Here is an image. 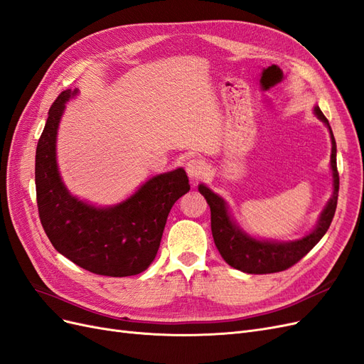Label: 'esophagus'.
<instances>
[{"label":"esophagus","instance_id":"esophagus-1","mask_svg":"<svg viewBox=\"0 0 364 364\" xmlns=\"http://www.w3.org/2000/svg\"><path fill=\"white\" fill-rule=\"evenodd\" d=\"M185 170L191 181H197L206 174V164L200 159H190L185 165Z\"/></svg>","mask_w":364,"mask_h":364}]
</instances>
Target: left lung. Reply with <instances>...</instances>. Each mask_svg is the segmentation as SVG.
Wrapping results in <instances>:
<instances>
[{
	"instance_id": "left-lung-1",
	"label": "left lung",
	"mask_w": 364,
	"mask_h": 364,
	"mask_svg": "<svg viewBox=\"0 0 364 364\" xmlns=\"http://www.w3.org/2000/svg\"><path fill=\"white\" fill-rule=\"evenodd\" d=\"M314 115L328 127L331 135V171H333V194L317 218V223L310 234L293 241L261 240L252 237L241 229L229 213V206L223 197L209 190L205 183L199 185V191L211 208V230L214 243L220 255L230 267L252 274H266L282 272L291 267L310 252L333 222L338 197V171H337V146L326 117L318 106H314Z\"/></svg>"
}]
</instances>
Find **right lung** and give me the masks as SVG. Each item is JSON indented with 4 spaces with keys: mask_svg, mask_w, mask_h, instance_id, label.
Listing matches in <instances>:
<instances>
[{
    "mask_svg": "<svg viewBox=\"0 0 364 364\" xmlns=\"http://www.w3.org/2000/svg\"><path fill=\"white\" fill-rule=\"evenodd\" d=\"M79 90L60 92L36 147V200L41 223L63 257L103 277H132L155 259L174 202L190 191L183 168L156 174L111 206H95L65 186L56 156V139L65 105Z\"/></svg>",
    "mask_w": 364,
    "mask_h": 364,
    "instance_id": "1",
    "label": "right lung"
}]
</instances>
